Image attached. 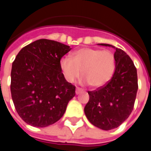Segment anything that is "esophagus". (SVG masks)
<instances>
[{"mask_svg":"<svg viewBox=\"0 0 151 151\" xmlns=\"http://www.w3.org/2000/svg\"><path fill=\"white\" fill-rule=\"evenodd\" d=\"M82 91H83V90H82V88H79V87H77V88H76V94H77V95H78V94H80V93H81V92Z\"/></svg>","mask_w":151,"mask_h":151,"instance_id":"1","label":"esophagus"}]
</instances>
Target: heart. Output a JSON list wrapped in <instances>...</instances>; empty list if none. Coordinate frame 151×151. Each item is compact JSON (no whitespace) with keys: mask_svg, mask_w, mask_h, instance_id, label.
<instances>
[{"mask_svg":"<svg viewBox=\"0 0 151 151\" xmlns=\"http://www.w3.org/2000/svg\"><path fill=\"white\" fill-rule=\"evenodd\" d=\"M63 75L74 82L82 74L83 82L93 87L106 85L112 78L116 68L115 56L110 50L82 47L73 53L72 59L63 57L60 61Z\"/></svg>","mask_w":151,"mask_h":151,"instance_id":"b5f03b06","label":"heart"}]
</instances>
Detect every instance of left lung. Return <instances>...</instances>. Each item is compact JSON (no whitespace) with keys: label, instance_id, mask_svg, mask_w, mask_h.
Masks as SVG:
<instances>
[{"label":"left lung","instance_id":"8db88e82","mask_svg":"<svg viewBox=\"0 0 151 151\" xmlns=\"http://www.w3.org/2000/svg\"><path fill=\"white\" fill-rule=\"evenodd\" d=\"M114 56L116 70L112 78L104 86L88 91L90 99L84 108L89 121L104 130L116 129L129 116L138 88L137 69L129 55L116 47Z\"/></svg>","mask_w":151,"mask_h":151}]
</instances>
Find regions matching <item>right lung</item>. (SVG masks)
<instances>
[{
  "label": "right lung",
  "instance_id": "add662e5",
  "mask_svg": "<svg viewBox=\"0 0 151 151\" xmlns=\"http://www.w3.org/2000/svg\"><path fill=\"white\" fill-rule=\"evenodd\" d=\"M69 46L42 39L25 46L13 62L12 99L26 123L47 127L56 123L75 96V86L65 80L60 67Z\"/></svg>",
  "mask_w": 151,
  "mask_h": 151
}]
</instances>
